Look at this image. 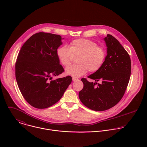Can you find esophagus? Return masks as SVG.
I'll list each match as a JSON object with an SVG mask.
<instances>
[{
  "label": "esophagus",
  "instance_id": "1",
  "mask_svg": "<svg viewBox=\"0 0 147 147\" xmlns=\"http://www.w3.org/2000/svg\"><path fill=\"white\" fill-rule=\"evenodd\" d=\"M72 80H73V81H76V80H78V78H76V77H73V78H72Z\"/></svg>",
  "mask_w": 147,
  "mask_h": 147
}]
</instances>
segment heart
I'll return each mask as SVG.
<instances>
[{
    "label": "heart",
    "instance_id": "1",
    "mask_svg": "<svg viewBox=\"0 0 147 147\" xmlns=\"http://www.w3.org/2000/svg\"><path fill=\"white\" fill-rule=\"evenodd\" d=\"M56 55L63 66H69L73 59L77 57L78 64L67 67V75L78 77L85 74L88 70L91 73L98 71L103 66L107 57L106 49L98 46L95 42L87 39L72 40L68 47L61 46L56 50Z\"/></svg>",
    "mask_w": 147,
    "mask_h": 147
}]
</instances>
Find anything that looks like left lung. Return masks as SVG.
Masks as SVG:
<instances>
[{
  "instance_id": "1",
  "label": "left lung",
  "mask_w": 147,
  "mask_h": 147,
  "mask_svg": "<svg viewBox=\"0 0 147 147\" xmlns=\"http://www.w3.org/2000/svg\"><path fill=\"white\" fill-rule=\"evenodd\" d=\"M107 55L102 67L88 77L96 82L81 78L84 87L79 98L88 108L95 111L108 110L121 99L127 88L131 74V60L129 53L119 42L108 34L104 38Z\"/></svg>"
}]
</instances>
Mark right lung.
<instances>
[{"mask_svg":"<svg viewBox=\"0 0 147 147\" xmlns=\"http://www.w3.org/2000/svg\"><path fill=\"white\" fill-rule=\"evenodd\" d=\"M61 36L38 32L21 48L16 63V78L26 100L37 109H45L57 102L70 84V76L51 80L64 71L56 55Z\"/></svg>","mask_w":147,"mask_h":147,"instance_id":"obj_1","label":"right lung"}]
</instances>
